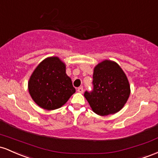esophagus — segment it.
<instances>
[{"label":"esophagus","mask_w":158,"mask_h":158,"mask_svg":"<svg viewBox=\"0 0 158 158\" xmlns=\"http://www.w3.org/2000/svg\"><path fill=\"white\" fill-rule=\"evenodd\" d=\"M77 92L80 93H84V89H83V87H79L77 89Z\"/></svg>","instance_id":"esophagus-1"}]
</instances>
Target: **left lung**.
Masks as SVG:
<instances>
[{"instance_id": "left-lung-1", "label": "left lung", "mask_w": 158, "mask_h": 158, "mask_svg": "<svg viewBox=\"0 0 158 158\" xmlns=\"http://www.w3.org/2000/svg\"><path fill=\"white\" fill-rule=\"evenodd\" d=\"M93 90L86 91V98L93 111L99 116L114 114L123 108L131 93L129 81L116 62L105 60L93 72Z\"/></svg>"}]
</instances>
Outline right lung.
<instances>
[{
	"mask_svg": "<svg viewBox=\"0 0 158 158\" xmlns=\"http://www.w3.org/2000/svg\"><path fill=\"white\" fill-rule=\"evenodd\" d=\"M32 99L41 108L58 109L75 93L72 80L65 72V64L58 56L45 58L36 66L28 81Z\"/></svg>",
	"mask_w": 158,
	"mask_h": 158,
	"instance_id": "obj_1",
	"label": "right lung"
}]
</instances>
